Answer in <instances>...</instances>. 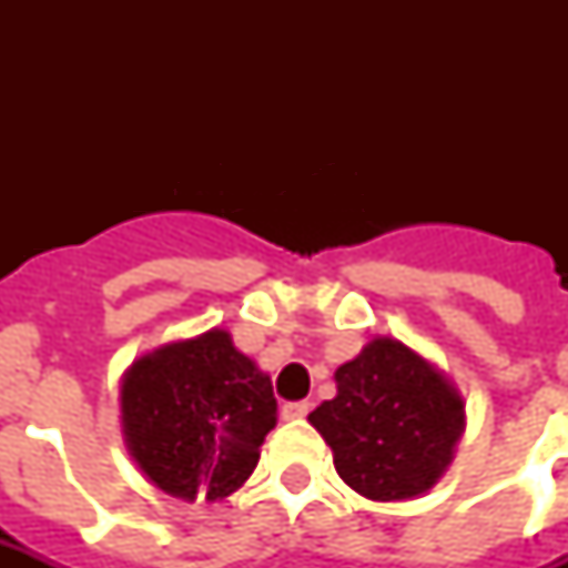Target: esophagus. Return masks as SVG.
<instances>
[{
  "instance_id": "34e87169",
  "label": "esophagus",
  "mask_w": 568,
  "mask_h": 568,
  "mask_svg": "<svg viewBox=\"0 0 568 568\" xmlns=\"http://www.w3.org/2000/svg\"><path fill=\"white\" fill-rule=\"evenodd\" d=\"M312 409L310 400H292V404H283V418L285 422H297V418H306Z\"/></svg>"
}]
</instances>
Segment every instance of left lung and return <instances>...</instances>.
Here are the masks:
<instances>
[{"label":"left lung","instance_id":"obj_1","mask_svg":"<svg viewBox=\"0 0 568 568\" xmlns=\"http://www.w3.org/2000/svg\"><path fill=\"white\" fill-rule=\"evenodd\" d=\"M336 388L310 424L351 489L372 501H406L445 475L466 430V404L424 356L377 336L338 365Z\"/></svg>","mask_w":568,"mask_h":568}]
</instances>
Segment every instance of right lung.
I'll return each instance as SVG.
<instances>
[{
    "label": "right lung",
    "mask_w": 568,
    "mask_h": 568,
    "mask_svg": "<svg viewBox=\"0 0 568 568\" xmlns=\"http://www.w3.org/2000/svg\"><path fill=\"white\" fill-rule=\"evenodd\" d=\"M120 424L150 484L182 501H223L253 475L274 430V386L214 327L129 365Z\"/></svg>",
    "instance_id": "right-lung-1"
}]
</instances>
